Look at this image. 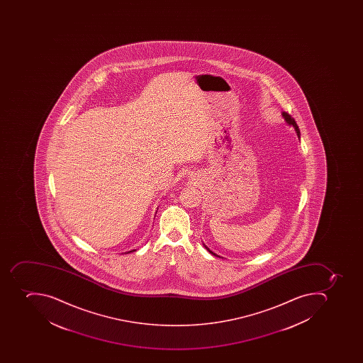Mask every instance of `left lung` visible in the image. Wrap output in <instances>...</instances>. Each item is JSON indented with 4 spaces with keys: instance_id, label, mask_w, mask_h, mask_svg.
I'll use <instances>...</instances> for the list:
<instances>
[{
    "instance_id": "left-lung-1",
    "label": "left lung",
    "mask_w": 363,
    "mask_h": 363,
    "mask_svg": "<svg viewBox=\"0 0 363 363\" xmlns=\"http://www.w3.org/2000/svg\"><path fill=\"white\" fill-rule=\"evenodd\" d=\"M283 117L284 119H285L286 123H289V126L294 127L295 132H296L297 136L300 138V129H298V126H297L296 121H295L294 118L291 117V114L287 113V112H283ZM204 245V244H203ZM204 247H206V250H208L211 255H216V257H219V255H216V253H213V252L211 251V250L208 249V246L204 245Z\"/></svg>"
}]
</instances>
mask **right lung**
Returning <instances> with one entry per match:
<instances>
[{
	"mask_svg": "<svg viewBox=\"0 0 363 363\" xmlns=\"http://www.w3.org/2000/svg\"><path fill=\"white\" fill-rule=\"evenodd\" d=\"M136 251V250H132V251L127 252V253H130V252Z\"/></svg>",
	"mask_w": 363,
	"mask_h": 363,
	"instance_id": "1",
	"label": "right lung"
}]
</instances>
